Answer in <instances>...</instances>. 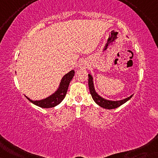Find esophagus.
Masks as SVG:
<instances>
[{
	"instance_id": "obj_1",
	"label": "esophagus",
	"mask_w": 158,
	"mask_h": 158,
	"mask_svg": "<svg viewBox=\"0 0 158 158\" xmlns=\"http://www.w3.org/2000/svg\"><path fill=\"white\" fill-rule=\"evenodd\" d=\"M79 68L81 69H85L88 67V62L85 60H81V62H79L78 64Z\"/></svg>"
}]
</instances>
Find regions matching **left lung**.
<instances>
[{"label":"left lung","mask_w":158,"mask_h":158,"mask_svg":"<svg viewBox=\"0 0 158 158\" xmlns=\"http://www.w3.org/2000/svg\"><path fill=\"white\" fill-rule=\"evenodd\" d=\"M88 87H89L90 93L93 99H94L95 102H96L98 106H100L101 107L103 108V109H114L116 108H118L120 106L124 104V103H126L127 101L129 100L133 95H131V96L128 97V98L124 99V100L121 101H109L106 99H104L103 98H101L100 96H98L97 94V93L95 91L94 83H93V77L90 74L88 75Z\"/></svg>","instance_id":"1"}]
</instances>
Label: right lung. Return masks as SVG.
Returning a JSON list of instances; mask_svg holds the SVG:
<instances>
[{
    "instance_id": "1",
    "label": "right lung",
    "mask_w": 158,
    "mask_h": 158,
    "mask_svg": "<svg viewBox=\"0 0 158 158\" xmlns=\"http://www.w3.org/2000/svg\"><path fill=\"white\" fill-rule=\"evenodd\" d=\"M75 75V71L71 70L68 73H67L66 75H64V77H62L61 83H60V87L58 88V90L56 91L55 94L52 95V96H49L48 98L42 99L40 101H32L31 99L27 97V98L29 101H31L32 103L35 104L38 106L42 107V108H52L55 107V106L61 103V101L63 100L65 95L68 91V88L70 84L71 80L74 76Z\"/></svg>"
}]
</instances>
